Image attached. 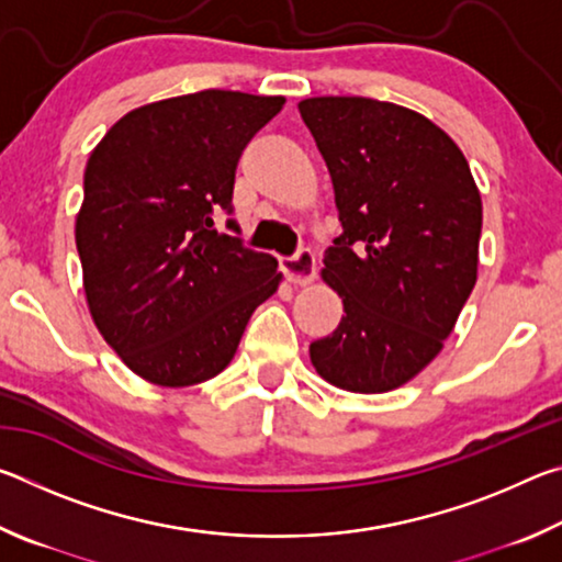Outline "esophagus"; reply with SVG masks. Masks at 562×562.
Here are the masks:
<instances>
[{"label": "esophagus", "mask_w": 562, "mask_h": 562, "mask_svg": "<svg viewBox=\"0 0 562 562\" xmlns=\"http://www.w3.org/2000/svg\"><path fill=\"white\" fill-rule=\"evenodd\" d=\"M282 270L284 278L292 284H310L317 274L315 255H312V250H300L297 255H292V258L282 260Z\"/></svg>", "instance_id": "34e87169"}]
</instances>
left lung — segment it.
Masks as SVG:
<instances>
[{"label": "left lung", "mask_w": 562, "mask_h": 562, "mask_svg": "<svg viewBox=\"0 0 562 562\" xmlns=\"http://www.w3.org/2000/svg\"><path fill=\"white\" fill-rule=\"evenodd\" d=\"M335 186L341 233L322 280L345 315L310 345L347 392L406 384L443 349L479 272L481 193L469 160L422 113L364 97L297 103Z\"/></svg>", "instance_id": "1"}]
</instances>
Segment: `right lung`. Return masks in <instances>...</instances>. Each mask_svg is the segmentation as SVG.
Here are the masks:
<instances>
[{"label":"right lung","mask_w":562,"mask_h":562,"mask_svg":"<svg viewBox=\"0 0 562 562\" xmlns=\"http://www.w3.org/2000/svg\"><path fill=\"white\" fill-rule=\"evenodd\" d=\"M282 106L188 93L128 111L91 150L76 215L83 292L101 337L150 384L221 374L280 288L278 260L217 233L213 217L233 213L237 158Z\"/></svg>","instance_id":"obj_1"}]
</instances>
